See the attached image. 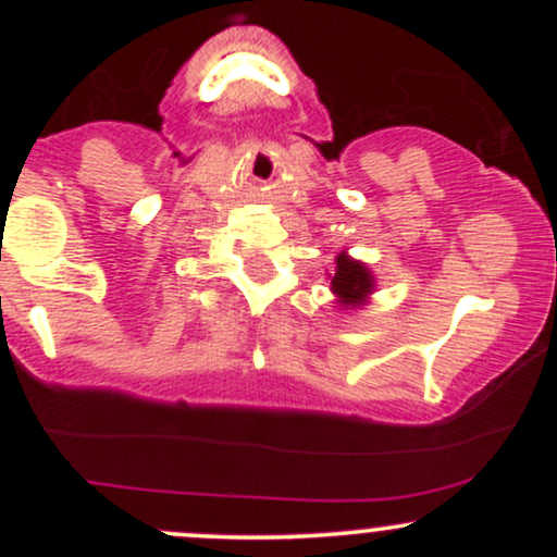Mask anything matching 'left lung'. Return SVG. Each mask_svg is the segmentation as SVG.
Listing matches in <instances>:
<instances>
[{"mask_svg":"<svg viewBox=\"0 0 557 557\" xmlns=\"http://www.w3.org/2000/svg\"><path fill=\"white\" fill-rule=\"evenodd\" d=\"M332 290L343 298V304L354 306L372 293V274L359 261H350L345 257H337V270L332 277Z\"/></svg>","mask_w":557,"mask_h":557,"instance_id":"left-lung-1","label":"left lung"}]
</instances>
